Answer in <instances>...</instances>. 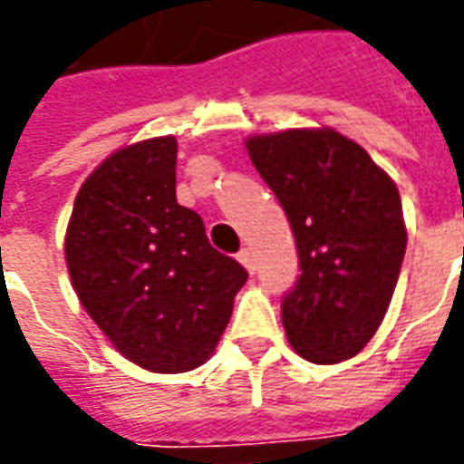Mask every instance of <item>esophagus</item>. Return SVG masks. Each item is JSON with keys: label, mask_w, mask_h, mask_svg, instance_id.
<instances>
[{"label": "esophagus", "mask_w": 464, "mask_h": 464, "mask_svg": "<svg viewBox=\"0 0 464 464\" xmlns=\"http://www.w3.org/2000/svg\"><path fill=\"white\" fill-rule=\"evenodd\" d=\"M238 260H241V266L248 270V273H253L256 270V258H253V253H250L248 248H243L241 253H238Z\"/></svg>", "instance_id": "obj_1"}]
</instances>
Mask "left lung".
<instances>
[{"label":"left lung","mask_w":464,"mask_h":464,"mask_svg":"<svg viewBox=\"0 0 464 464\" xmlns=\"http://www.w3.org/2000/svg\"><path fill=\"white\" fill-rule=\"evenodd\" d=\"M246 150L300 256V277L283 297L285 334L312 363L352 359L383 322L406 253L396 184L332 127L253 135Z\"/></svg>","instance_id":"8db88e82"}]
</instances>
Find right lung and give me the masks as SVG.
I'll return each instance as SVG.
<instances>
[{
	"instance_id": "1",
	"label": "right lung",
	"mask_w": 464,
	"mask_h": 464,
	"mask_svg": "<svg viewBox=\"0 0 464 464\" xmlns=\"http://www.w3.org/2000/svg\"><path fill=\"white\" fill-rule=\"evenodd\" d=\"M78 300L120 354L154 373L214 354L248 273L177 204V140L120 147L78 191L66 228Z\"/></svg>"
}]
</instances>
